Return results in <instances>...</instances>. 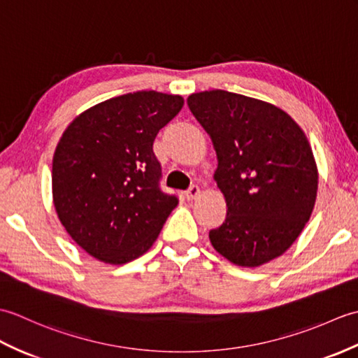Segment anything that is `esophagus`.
I'll use <instances>...</instances> for the list:
<instances>
[{
	"instance_id": "obj_1",
	"label": "esophagus",
	"mask_w": 358,
	"mask_h": 358,
	"mask_svg": "<svg viewBox=\"0 0 358 358\" xmlns=\"http://www.w3.org/2000/svg\"><path fill=\"white\" fill-rule=\"evenodd\" d=\"M200 195V187L196 186V185H192L191 187L187 189L186 191V196H187V200H195L196 196Z\"/></svg>"
}]
</instances>
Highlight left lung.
<instances>
[{
    "label": "left lung",
    "mask_w": 358,
    "mask_h": 358,
    "mask_svg": "<svg viewBox=\"0 0 358 358\" xmlns=\"http://www.w3.org/2000/svg\"><path fill=\"white\" fill-rule=\"evenodd\" d=\"M187 106L210 135L217 186L226 199L212 246L257 268L285 254L313 214L318 172L305 132L273 104L227 90L192 94Z\"/></svg>",
    "instance_id": "left-lung-1"
}]
</instances>
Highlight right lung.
I'll return each instance as SVG.
<instances>
[{
	"mask_svg": "<svg viewBox=\"0 0 358 358\" xmlns=\"http://www.w3.org/2000/svg\"><path fill=\"white\" fill-rule=\"evenodd\" d=\"M180 95L126 94L67 126L53 154L52 194L59 222L96 260L124 264L154 245L177 195L159 187L154 140L183 108Z\"/></svg>",
	"mask_w": 358,
	"mask_h": 358,
	"instance_id": "obj_1",
	"label": "right lung"
}]
</instances>
